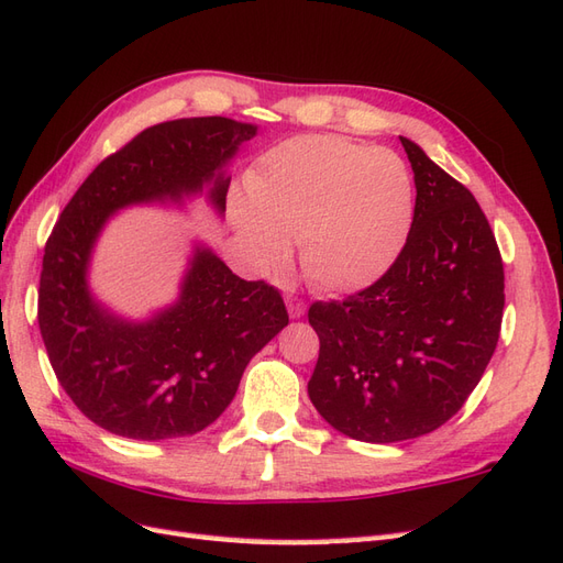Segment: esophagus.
I'll use <instances>...</instances> for the list:
<instances>
[{
    "label": "esophagus",
    "mask_w": 563,
    "mask_h": 563,
    "mask_svg": "<svg viewBox=\"0 0 563 563\" xmlns=\"http://www.w3.org/2000/svg\"><path fill=\"white\" fill-rule=\"evenodd\" d=\"M287 311H290L292 319H301V316L307 313V305L299 297L290 295V297H287Z\"/></svg>",
    "instance_id": "34e87169"
}]
</instances>
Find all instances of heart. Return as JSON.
<instances>
[{
  "mask_svg": "<svg viewBox=\"0 0 563 563\" xmlns=\"http://www.w3.org/2000/svg\"><path fill=\"white\" fill-rule=\"evenodd\" d=\"M416 211L405 158L342 135L290 137L256 158L247 192H233L228 216L250 264L276 276L292 262L333 292L383 278L405 252Z\"/></svg>",
  "mask_w": 563,
  "mask_h": 563,
  "instance_id": "heart-1",
  "label": "heart"
}]
</instances>
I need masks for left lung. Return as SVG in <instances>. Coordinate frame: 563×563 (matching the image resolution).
Returning a JSON list of instances; mask_svg holds the SVG:
<instances>
[{
  "label": "left lung",
  "instance_id": "obj_1",
  "mask_svg": "<svg viewBox=\"0 0 563 563\" xmlns=\"http://www.w3.org/2000/svg\"><path fill=\"white\" fill-rule=\"evenodd\" d=\"M416 183L413 228L393 268L342 301H316L309 399L328 426L373 444L421 438L464 407L495 354L504 268L478 201L399 137Z\"/></svg>",
  "mask_w": 563,
  "mask_h": 563
}]
</instances>
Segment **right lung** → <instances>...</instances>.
<instances>
[{"mask_svg": "<svg viewBox=\"0 0 563 563\" xmlns=\"http://www.w3.org/2000/svg\"><path fill=\"white\" fill-rule=\"evenodd\" d=\"M256 131L223 117L152 125L90 173L52 230L40 333L66 395L113 435L168 440L205 430L233 401L250 358L287 325L276 287L238 278L201 240L178 297L144 319L113 311L90 285L97 242L123 209H185L205 197L223 219L228 166Z\"/></svg>", "mask_w": 563, "mask_h": 563, "instance_id": "1", "label": "right lung"}]
</instances>
